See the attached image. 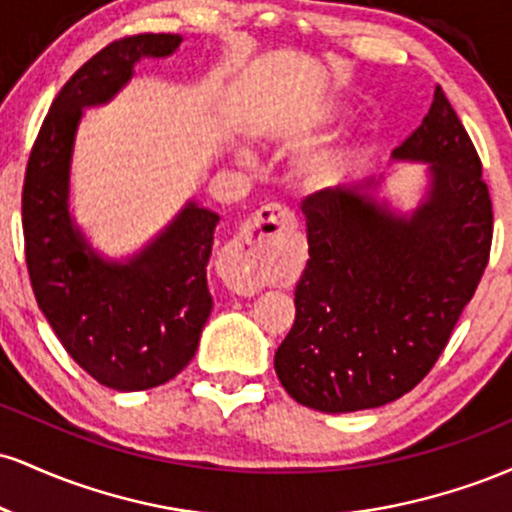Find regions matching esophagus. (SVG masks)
<instances>
[{
	"label": "esophagus",
	"instance_id": "obj_1",
	"mask_svg": "<svg viewBox=\"0 0 512 512\" xmlns=\"http://www.w3.org/2000/svg\"><path fill=\"white\" fill-rule=\"evenodd\" d=\"M296 228V216L279 204L257 209L221 255V276L238 296H255L264 286L267 260L281 238Z\"/></svg>",
	"mask_w": 512,
	"mask_h": 512
}]
</instances>
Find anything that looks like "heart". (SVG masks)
<instances>
[{"instance_id": "1", "label": "heart", "mask_w": 512, "mask_h": 512, "mask_svg": "<svg viewBox=\"0 0 512 512\" xmlns=\"http://www.w3.org/2000/svg\"><path fill=\"white\" fill-rule=\"evenodd\" d=\"M346 110L344 103L339 101H327L317 105L313 120L315 122H332L337 120ZM240 161H248V154L245 151H236ZM356 156L354 142H339L334 146H327V149L317 151V154L308 156L301 166V182L310 190H327V187L337 185L339 180L344 178L346 170H349L351 161Z\"/></svg>"}]
</instances>
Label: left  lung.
<instances>
[{
  "label": "left lung",
  "instance_id": "1",
  "mask_svg": "<svg viewBox=\"0 0 512 512\" xmlns=\"http://www.w3.org/2000/svg\"><path fill=\"white\" fill-rule=\"evenodd\" d=\"M392 161L426 166L411 209L380 195L383 178L303 202L310 260L274 368L298 404L325 414L383 407L414 390L489 262V187L443 88Z\"/></svg>",
  "mask_w": 512,
  "mask_h": 512
}]
</instances>
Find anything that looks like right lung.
Returning <instances> with one entry per match:
<instances>
[{
  "instance_id": "1",
  "label": "right lung",
  "mask_w": 512,
  "mask_h": 512,
  "mask_svg": "<svg viewBox=\"0 0 512 512\" xmlns=\"http://www.w3.org/2000/svg\"><path fill=\"white\" fill-rule=\"evenodd\" d=\"M182 35L142 33L93 55L57 93L28 158L23 240L38 308L67 354L120 392L168 383L195 356L211 293L207 264L219 214L185 202L142 250L115 260L72 214V158L84 110L110 103L146 57L175 55Z\"/></svg>"
}]
</instances>
